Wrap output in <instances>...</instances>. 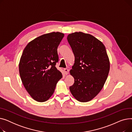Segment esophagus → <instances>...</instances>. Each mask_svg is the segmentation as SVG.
Masks as SVG:
<instances>
[{"label": "esophagus", "mask_w": 132, "mask_h": 132, "mask_svg": "<svg viewBox=\"0 0 132 132\" xmlns=\"http://www.w3.org/2000/svg\"><path fill=\"white\" fill-rule=\"evenodd\" d=\"M64 73L66 75H67L68 74V72H69V70H68L67 68H64Z\"/></svg>", "instance_id": "obj_1"}]
</instances>
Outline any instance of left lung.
I'll use <instances>...</instances> for the list:
<instances>
[{"mask_svg": "<svg viewBox=\"0 0 132 132\" xmlns=\"http://www.w3.org/2000/svg\"><path fill=\"white\" fill-rule=\"evenodd\" d=\"M67 39L75 57L70 70L74 83L70 92L78 101L89 102L101 92L109 73L105 47L92 35L80 31L70 34Z\"/></svg>", "mask_w": 132, "mask_h": 132, "instance_id": "8db88e82", "label": "left lung"}]
</instances>
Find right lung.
<instances>
[{"label":"right lung","mask_w":132,"mask_h":132,"mask_svg":"<svg viewBox=\"0 0 132 132\" xmlns=\"http://www.w3.org/2000/svg\"><path fill=\"white\" fill-rule=\"evenodd\" d=\"M64 36L60 32L45 34L30 41L23 50L19 65L20 78L27 92L37 102L49 99L62 77L55 64L57 48Z\"/></svg>","instance_id":"right-lung-1"}]
</instances>
